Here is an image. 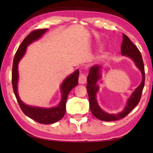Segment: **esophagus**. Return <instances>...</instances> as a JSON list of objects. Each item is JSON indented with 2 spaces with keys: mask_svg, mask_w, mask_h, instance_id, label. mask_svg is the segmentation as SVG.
I'll return each instance as SVG.
<instances>
[{
  "mask_svg": "<svg viewBox=\"0 0 153 153\" xmlns=\"http://www.w3.org/2000/svg\"><path fill=\"white\" fill-rule=\"evenodd\" d=\"M86 75L84 73H80L79 76V84H85L86 82Z\"/></svg>",
  "mask_w": 153,
  "mask_h": 153,
  "instance_id": "34e87169",
  "label": "esophagus"
}]
</instances>
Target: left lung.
Segmentation results:
<instances>
[{"label":"left lung","instance_id":"8db88e82","mask_svg":"<svg viewBox=\"0 0 153 153\" xmlns=\"http://www.w3.org/2000/svg\"><path fill=\"white\" fill-rule=\"evenodd\" d=\"M121 52L123 55L129 56L133 59L135 62L136 66L141 71L142 74V80L141 84L137 87L132 94L129 97L126 108L122 112L119 114H108L103 111L98 106L97 99H96V94L98 90V86L96 85L98 79L100 78V66L94 65L90 69L89 74L87 77L86 88L88 94L90 108L92 113L94 117L102 121H111L121 120L130 113L134 107L138 104L141 98L142 90L144 86L145 81V72L144 62L142 60V55L138 48L134 45L130 39L126 34L123 33V42L121 46Z\"/></svg>","mask_w":153,"mask_h":153}]
</instances>
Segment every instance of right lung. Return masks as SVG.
Here are the masks:
<instances>
[{
	"instance_id": "obj_1",
	"label": "right lung",
	"mask_w": 153,
	"mask_h": 153,
	"mask_svg": "<svg viewBox=\"0 0 153 153\" xmlns=\"http://www.w3.org/2000/svg\"><path fill=\"white\" fill-rule=\"evenodd\" d=\"M47 29H38L30 32L23 42L15 53L12 69V85L14 94L21 109L25 115L32 119L38 123L43 124H51L61 120L65 113L66 101L71 90L78 84L79 70L77 69L74 74L64 80L61 84L62 99L59 105L56 107L45 108L40 107H30L24 104L19 97L17 93V81H18V69L17 66L20 59L24 56L27 46L33 41L40 38L43 33L46 32Z\"/></svg>"
}]
</instances>
